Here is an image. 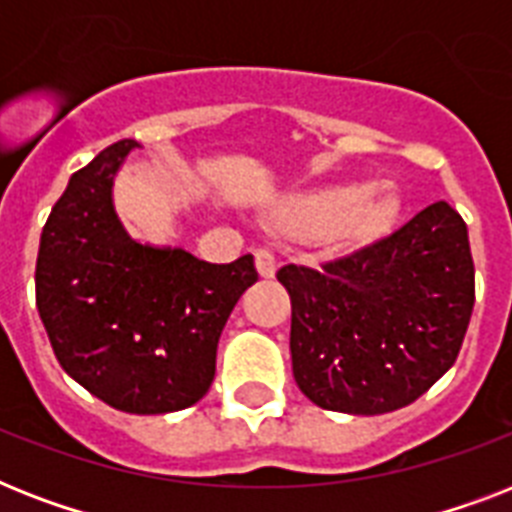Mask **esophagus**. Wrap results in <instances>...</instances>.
Returning <instances> with one entry per match:
<instances>
[{
	"instance_id": "esophagus-1",
	"label": "esophagus",
	"mask_w": 512,
	"mask_h": 512,
	"mask_svg": "<svg viewBox=\"0 0 512 512\" xmlns=\"http://www.w3.org/2000/svg\"><path fill=\"white\" fill-rule=\"evenodd\" d=\"M255 263L263 279H273V273H276V255H273L271 249H257Z\"/></svg>"
}]
</instances>
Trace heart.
<instances>
[{
	"label": "heart",
	"mask_w": 512,
	"mask_h": 512,
	"mask_svg": "<svg viewBox=\"0 0 512 512\" xmlns=\"http://www.w3.org/2000/svg\"><path fill=\"white\" fill-rule=\"evenodd\" d=\"M396 212L388 193L369 191L366 185H329L300 193L276 212V223L289 236L300 239H364L380 231Z\"/></svg>",
	"instance_id": "b5f03b06"
}]
</instances>
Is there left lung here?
Masks as SVG:
<instances>
[{
  "label": "left lung",
  "instance_id": "left-lung-1",
  "mask_svg": "<svg viewBox=\"0 0 512 512\" xmlns=\"http://www.w3.org/2000/svg\"><path fill=\"white\" fill-rule=\"evenodd\" d=\"M292 372L329 412L412 404L457 361L476 303L468 225L436 201L385 239L321 268L284 265Z\"/></svg>",
  "mask_w": 512,
  "mask_h": 512
}]
</instances>
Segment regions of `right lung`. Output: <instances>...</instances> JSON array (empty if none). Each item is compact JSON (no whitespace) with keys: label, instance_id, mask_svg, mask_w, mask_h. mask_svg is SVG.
<instances>
[{"label":"right lung","instance_id":"1","mask_svg":"<svg viewBox=\"0 0 512 512\" xmlns=\"http://www.w3.org/2000/svg\"><path fill=\"white\" fill-rule=\"evenodd\" d=\"M132 148H103L55 201L36 257V308L68 377L119 412L167 414L204 398L220 332L257 271L252 255L217 265L130 239L111 188Z\"/></svg>","mask_w":512,"mask_h":512}]
</instances>
